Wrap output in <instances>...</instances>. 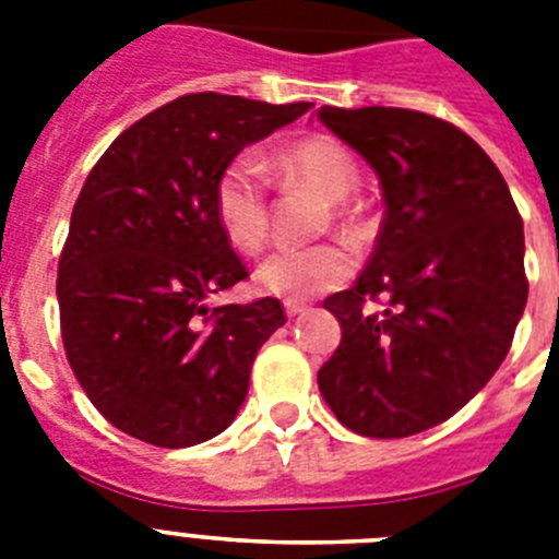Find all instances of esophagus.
<instances>
[{
	"instance_id": "1",
	"label": "esophagus",
	"mask_w": 559,
	"mask_h": 559,
	"mask_svg": "<svg viewBox=\"0 0 559 559\" xmlns=\"http://www.w3.org/2000/svg\"><path fill=\"white\" fill-rule=\"evenodd\" d=\"M284 309H287V316H289V318H298V316H301V312H307V304H301V301H287V304H284Z\"/></svg>"
}]
</instances>
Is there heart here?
Segmentation results:
<instances>
[{"label": "heart", "mask_w": 559, "mask_h": 559, "mask_svg": "<svg viewBox=\"0 0 559 559\" xmlns=\"http://www.w3.org/2000/svg\"><path fill=\"white\" fill-rule=\"evenodd\" d=\"M272 173L284 187H307L332 201V218L358 233L360 213L346 195L358 185V162L346 144L332 135H307L284 147L272 162ZM215 222L238 252H258L270 238V201L261 164L250 156H236L224 164L213 187ZM355 252L341 241L316 247H287L261 261L255 272L258 287L287 301H304L312 295L341 287L355 272Z\"/></svg>", "instance_id": "heart-1"}]
</instances>
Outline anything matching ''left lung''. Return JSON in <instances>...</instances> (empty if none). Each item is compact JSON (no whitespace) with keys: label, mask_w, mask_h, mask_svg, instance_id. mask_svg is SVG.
<instances>
[{"label":"left lung","mask_w":559,"mask_h":559,"mask_svg":"<svg viewBox=\"0 0 559 559\" xmlns=\"http://www.w3.org/2000/svg\"><path fill=\"white\" fill-rule=\"evenodd\" d=\"M383 187L381 233L355 287L323 307L341 344L318 372L323 401L364 438L443 424L489 383L528 298L523 218L480 144L406 107H321Z\"/></svg>","instance_id":"obj_1"}]
</instances>
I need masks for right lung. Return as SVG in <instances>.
I'll return each mask as SVG.
<instances>
[{"instance_id":"right-lung-1","label":"right lung","mask_w":559,"mask_h":559,"mask_svg":"<svg viewBox=\"0 0 559 559\" xmlns=\"http://www.w3.org/2000/svg\"><path fill=\"white\" fill-rule=\"evenodd\" d=\"M309 102L187 93L130 124L79 192L59 255L68 364L105 420L185 449L241 409L258 349L287 323L278 298L207 307L250 278L213 213L224 164Z\"/></svg>"}]
</instances>
